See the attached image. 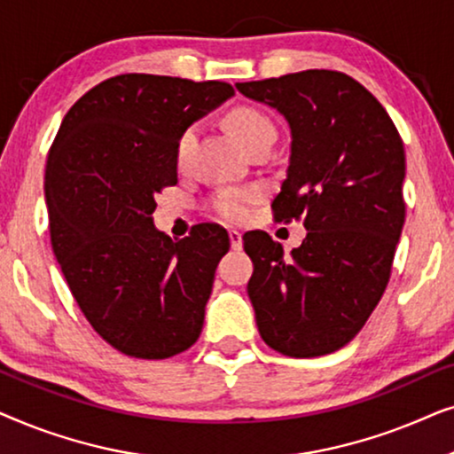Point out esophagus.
I'll return each mask as SVG.
<instances>
[{
    "instance_id": "obj_1",
    "label": "esophagus",
    "mask_w": 454,
    "mask_h": 454,
    "mask_svg": "<svg viewBox=\"0 0 454 454\" xmlns=\"http://www.w3.org/2000/svg\"><path fill=\"white\" fill-rule=\"evenodd\" d=\"M229 241H231L233 250H241V246H244V239H241V233L238 229H231V231H229Z\"/></svg>"
}]
</instances>
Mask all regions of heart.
<instances>
[{"label": "heart", "mask_w": 454, "mask_h": 454, "mask_svg": "<svg viewBox=\"0 0 454 454\" xmlns=\"http://www.w3.org/2000/svg\"><path fill=\"white\" fill-rule=\"evenodd\" d=\"M225 123L229 132L235 136V140L239 142L246 151H250L252 146L260 145V142L275 140L277 129L275 123L270 121V117H266L262 111L254 107H235L227 114ZM196 138V128L188 126L179 134L177 145H176V160L179 167L188 163V157L194 146ZM262 198V190L247 185V188H225L216 192L210 200V208L215 210L221 219L229 223H241L252 215L254 204L260 202Z\"/></svg>", "instance_id": "b5f03b06"}]
</instances>
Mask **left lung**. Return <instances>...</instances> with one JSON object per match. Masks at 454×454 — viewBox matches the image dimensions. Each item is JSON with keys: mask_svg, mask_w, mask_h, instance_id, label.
Segmentation results:
<instances>
[{"mask_svg": "<svg viewBox=\"0 0 454 454\" xmlns=\"http://www.w3.org/2000/svg\"><path fill=\"white\" fill-rule=\"evenodd\" d=\"M235 89L287 120L289 167L272 213L308 229L291 258L269 233L244 235L258 333L283 356H326L362 331L388 285L405 223L403 140L378 98L343 72Z\"/></svg>", "mask_w": 454, "mask_h": 454, "instance_id": "1", "label": "left lung"}]
</instances>
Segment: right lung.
Instances as JSON below:
<instances>
[{"label": "right lung", "mask_w": 454, "mask_h": 454, "mask_svg": "<svg viewBox=\"0 0 454 454\" xmlns=\"http://www.w3.org/2000/svg\"><path fill=\"white\" fill-rule=\"evenodd\" d=\"M231 95L219 80L121 74L72 105L49 148L53 254L84 318L129 357H173L202 333L229 235L202 223L173 241L153 225L154 196L177 184L179 134Z\"/></svg>", "instance_id": "1"}]
</instances>
